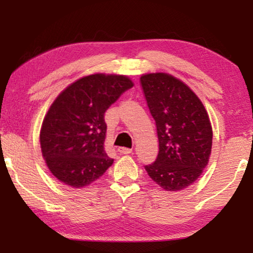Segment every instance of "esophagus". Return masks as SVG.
I'll return each instance as SVG.
<instances>
[{
	"label": "esophagus",
	"mask_w": 253,
	"mask_h": 253,
	"mask_svg": "<svg viewBox=\"0 0 253 253\" xmlns=\"http://www.w3.org/2000/svg\"><path fill=\"white\" fill-rule=\"evenodd\" d=\"M119 152L121 154H130V153H132V150H131V148H126V147H120Z\"/></svg>",
	"instance_id": "esophagus-1"
}]
</instances>
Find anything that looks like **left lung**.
I'll use <instances>...</instances> for the list:
<instances>
[{
  "instance_id": "left-lung-1",
  "label": "left lung",
  "mask_w": 253,
  "mask_h": 253,
  "mask_svg": "<svg viewBox=\"0 0 253 253\" xmlns=\"http://www.w3.org/2000/svg\"><path fill=\"white\" fill-rule=\"evenodd\" d=\"M140 85L159 139L158 157L145 169L167 191L188 188L209 164L213 139L209 114L189 86L171 75H143Z\"/></svg>"
}]
</instances>
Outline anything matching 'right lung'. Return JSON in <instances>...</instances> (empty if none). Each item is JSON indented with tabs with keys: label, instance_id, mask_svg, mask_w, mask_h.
<instances>
[{
	"label": "right lung",
	"instance_id": "1",
	"mask_svg": "<svg viewBox=\"0 0 253 253\" xmlns=\"http://www.w3.org/2000/svg\"><path fill=\"white\" fill-rule=\"evenodd\" d=\"M126 76L95 74L78 79L55 99L40 131L42 157L64 184H91L113 164L105 143L106 110L131 88Z\"/></svg>",
	"mask_w": 253,
	"mask_h": 253
}]
</instances>
